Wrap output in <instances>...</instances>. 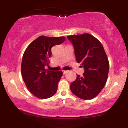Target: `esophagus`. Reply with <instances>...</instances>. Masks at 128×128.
Listing matches in <instances>:
<instances>
[{"instance_id": "esophagus-1", "label": "esophagus", "mask_w": 128, "mask_h": 128, "mask_svg": "<svg viewBox=\"0 0 128 128\" xmlns=\"http://www.w3.org/2000/svg\"><path fill=\"white\" fill-rule=\"evenodd\" d=\"M62 73H63V74H66V73H67V70H62Z\"/></svg>"}]
</instances>
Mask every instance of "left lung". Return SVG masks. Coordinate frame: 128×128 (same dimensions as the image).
<instances>
[{
    "label": "left lung",
    "mask_w": 128,
    "mask_h": 128,
    "mask_svg": "<svg viewBox=\"0 0 128 128\" xmlns=\"http://www.w3.org/2000/svg\"><path fill=\"white\" fill-rule=\"evenodd\" d=\"M67 38L74 46L76 61L85 69L82 76L77 74L70 90L80 99H93L104 88L108 79L110 64L104 47L99 40L89 34Z\"/></svg>",
    "instance_id": "obj_1"
}]
</instances>
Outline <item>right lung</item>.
<instances>
[{
  "label": "right lung",
  "mask_w": 128,
  "mask_h": 128,
  "mask_svg": "<svg viewBox=\"0 0 128 128\" xmlns=\"http://www.w3.org/2000/svg\"><path fill=\"white\" fill-rule=\"evenodd\" d=\"M65 40V36H40L30 42L23 54L22 78L28 90L39 99H48L56 92L62 72L48 70L44 66L49 64L52 47L62 43Z\"/></svg>",
  "instance_id": "obj_1"
}]
</instances>
